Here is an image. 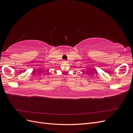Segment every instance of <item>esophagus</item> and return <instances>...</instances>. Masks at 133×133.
I'll return each mask as SVG.
<instances>
[{
	"label": "esophagus",
	"instance_id": "obj_1",
	"mask_svg": "<svg viewBox=\"0 0 133 133\" xmlns=\"http://www.w3.org/2000/svg\"><path fill=\"white\" fill-rule=\"evenodd\" d=\"M63 63H67V61H66V60H63Z\"/></svg>",
	"mask_w": 133,
	"mask_h": 133
}]
</instances>
